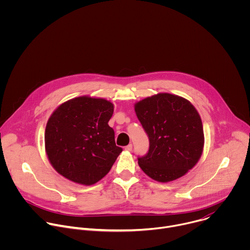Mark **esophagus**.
I'll list each match as a JSON object with an SVG mask.
<instances>
[{
    "mask_svg": "<svg viewBox=\"0 0 250 250\" xmlns=\"http://www.w3.org/2000/svg\"><path fill=\"white\" fill-rule=\"evenodd\" d=\"M131 149H132V145H131V144L125 146V150H127V151H130Z\"/></svg>",
    "mask_w": 250,
    "mask_h": 250,
    "instance_id": "esophagus-1",
    "label": "esophagus"
}]
</instances>
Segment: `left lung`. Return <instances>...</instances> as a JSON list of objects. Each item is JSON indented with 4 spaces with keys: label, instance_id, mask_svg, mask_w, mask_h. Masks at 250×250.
<instances>
[{
    "label": "left lung",
    "instance_id": "obj_1",
    "mask_svg": "<svg viewBox=\"0 0 250 250\" xmlns=\"http://www.w3.org/2000/svg\"><path fill=\"white\" fill-rule=\"evenodd\" d=\"M149 138V150L138 165L151 179L166 183L184 176L202 156L205 137L201 117L185 98L159 93L134 104Z\"/></svg>",
    "mask_w": 250,
    "mask_h": 250
}]
</instances>
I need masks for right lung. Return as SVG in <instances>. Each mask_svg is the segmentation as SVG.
I'll return each instance as SVG.
<instances>
[{
    "label": "right lung",
    "mask_w": 250,
    "mask_h": 250,
    "mask_svg": "<svg viewBox=\"0 0 250 250\" xmlns=\"http://www.w3.org/2000/svg\"><path fill=\"white\" fill-rule=\"evenodd\" d=\"M110 101L81 96L62 103L47 121L44 144L52 167L66 179L90 186L109 173L123 149L108 125Z\"/></svg>",
    "instance_id": "add662e5"
}]
</instances>
